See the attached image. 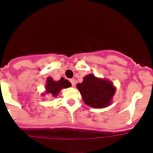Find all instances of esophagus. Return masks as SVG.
Instances as JSON below:
<instances>
[{"label":"esophagus","mask_w":153,"mask_h":153,"mask_svg":"<svg viewBox=\"0 0 153 153\" xmlns=\"http://www.w3.org/2000/svg\"><path fill=\"white\" fill-rule=\"evenodd\" d=\"M70 82H71V83L72 86H74V85H75V79H70Z\"/></svg>","instance_id":"1"}]
</instances>
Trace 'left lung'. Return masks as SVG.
<instances>
[{
  "label": "left lung",
  "mask_w": 153,
  "mask_h": 153,
  "mask_svg": "<svg viewBox=\"0 0 153 153\" xmlns=\"http://www.w3.org/2000/svg\"><path fill=\"white\" fill-rule=\"evenodd\" d=\"M86 105L93 108H105L111 102L115 88L111 81L98 79L93 74L84 77L82 83L77 84Z\"/></svg>",
  "instance_id": "8db88e82"
}]
</instances>
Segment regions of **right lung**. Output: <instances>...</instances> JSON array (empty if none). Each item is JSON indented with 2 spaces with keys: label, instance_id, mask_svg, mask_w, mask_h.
Here are the masks:
<instances>
[{
  "label": "right lung",
  "instance_id": "obj_1",
  "mask_svg": "<svg viewBox=\"0 0 153 153\" xmlns=\"http://www.w3.org/2000/svg\"><path fill=\"white\" fill-rule=\"evenodd\" d=\"M70 86H71V82L67 79H64V78H61L59 81H54L52 78L48 77L47 78L45 85V93L47 94H52L53 97H56L63 88L66 89ZM44 95V94H42V96Z\"/></svg>",
  "mask_w": 153,
  "mask_h": 153
}]
</instances>
